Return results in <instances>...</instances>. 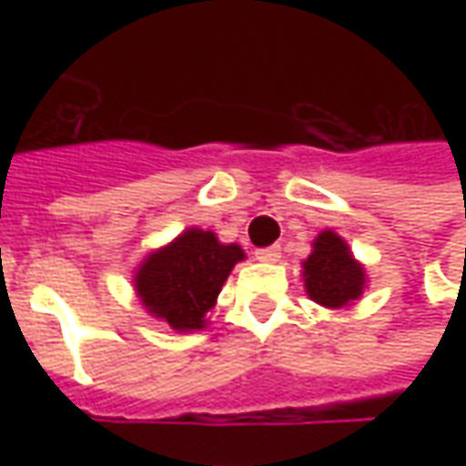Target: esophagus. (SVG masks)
I'll use <instances>...</instances> for the list:
<instances>
[{
	"label": "esophagus",
	"instance_id": "1",
	"mask_svg": "<svg viewBox=\"0 0 466 466\" xmlns=\"http://www.w3.org/2000/svg\"><path fill=\"white\" fill-rule=\"evenodd\" d=\"M254 257H257L259 262H279V257H282V247H279V244L264 247V249H257Z\"/></svg>",
	"mask_w": 466,
	"mask_h": 466
}]
</instances>
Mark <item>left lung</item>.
Returning <instances> with one entry per match:
<instances>
[{"label": "left lung", "mask_w": 466, "mask_h": 466, "mask_svg": "<svg viewBox=\"0 0 466 466\" xmlns=\"http://www.w3.org/2000/svg\"><path fill=\"white\" fill-rule=\"evenodd\" d=\"M312 254L302 262L304 289L309 299L327 309H342L357 302L364 292V267H361L342 237L332 229L317 234Z\"/></svg>", "instance_id": "1"}]
</instances>
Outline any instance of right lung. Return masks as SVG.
<instances>
[{"instance_id":"right-lung-1","label":"right lung","mask_w":466,"mask_h":466,"mask_svg":"<svg viewBox=\"0 0 466 466\" xmlns=\"http://www.w3.org/2000/svg\"><path fill=\"white\" fill-rule=\"evenodd\" d=\"M242 259L239 244H222L214 232L192 227L139 264L134 289L147 312L177 332L202 329L222 284Z\"/></svg>"}]
</instances>
